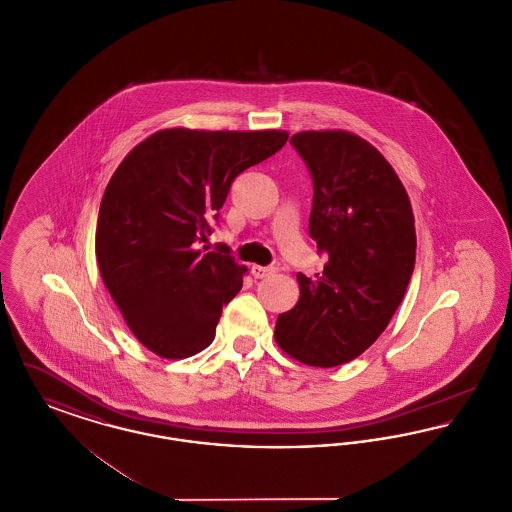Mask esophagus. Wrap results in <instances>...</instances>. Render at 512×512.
Instances as JSON below:
<instances>
[{"instance_id": "esophagus-1", "label": "esophagus", "mask_w": 512, "mask_h": 512, "mask_svg": "<svg viewBox=\"0 0 512 512\" xmlns=\"http://www.w3.org/2000/svg\"><path fill=\"white\" fill-rule=\"evenodd\" d=\"M276 270H278V267H261V265H253V267H251V274H253L257 280H261V278L272 276Z\"/></svg>"}]
</instances>
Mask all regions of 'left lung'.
Here are the masks:
<instances>
[{
  "instance_id": "1",
  "label": "left lung",
  "mask_w": 512,
  "mask_h": 512,
  "mask_svg": "<svg viewBox=\"0 0 512 512\" xmlns=\"http://www.w3.org/2000/svg\"><path fill=\"white\" fill-rule=\"evenodd\" d=\"M290 144L313 178L309 234L324 270L297 274L301 297L274 338L303 365H343L390 324L413 276V207L384 155L343 130L299 132Z\"/></svg>"
}]
</instances>
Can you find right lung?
<instances>
[{
    "label": "right lung",
    "mask_w": 512,
    "mask_h": 512,
    "mask_svg": "<svg viewBox=\"0 0 512 512\" xmlns=\"http://www.w3.org/2000/svg\"><path fill=\"white\" fill-rule=\"evenodd\" d=\"M288 132L169 128L134 147L99 205L96 257L132 334L165 359L215 340L245 267L228 245L199 251L234 178L280 151Z\"/></svg>",
    "instance_id": "add662e5"
}]
</instances>
